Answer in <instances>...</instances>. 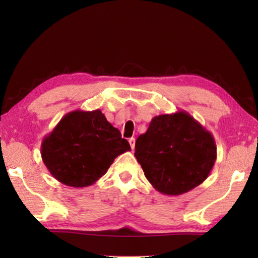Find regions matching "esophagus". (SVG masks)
Here are the masks:
<instances>
[{"mask_svg":"<svg viewBox=\"0 0 258 258\" xmlns=\"http://www.w3.org/2000/svg\"><path fill=\"white\" fill-rule=\"evenodd\" d=\"M128 142H130L131 149H132V150H134V149H135V139H134V138H132V139H130V140H128Z\"/></svg>","mask_w":258,"mask_h":258,"instance_id":"1","label":"esophagus"}]
</instances>
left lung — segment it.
Instances as JSON below:
<instances>
[{"label":"left lung","mask_w":258,"mask_h":258,"mask_svg":"<svg viewBox=\"0 0 258 258\" xmlns=\"http://www.w3.org/2000/svg\"><path fill=\"white\" fill-rule=\"evenodd\" d=\"M135 157L153 187L177 196L208 177L217 152L212 133L185 111L157 115L135 143Z\"/></svg>","instance_id":"1"}]
</instances>
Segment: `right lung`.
I'll return each mask as SVG.
<instances>
[{
	"label": "right lung",
	"instance_id": "1",
	"mask_svg": "<svg viewBox=\"0 0 258 258\" xmlns=\"http://www.w3.org/2000/svg\"><path fill=\"white\" fill-rule=\"evenodd\" d=\"M127 151L128 142L101 109L64 115L41 145L43 163L52 176L76 188L94 184Z\"/></svg>",
	"mask_w": 258,
	"mask_h": 258
}]
</instances>
